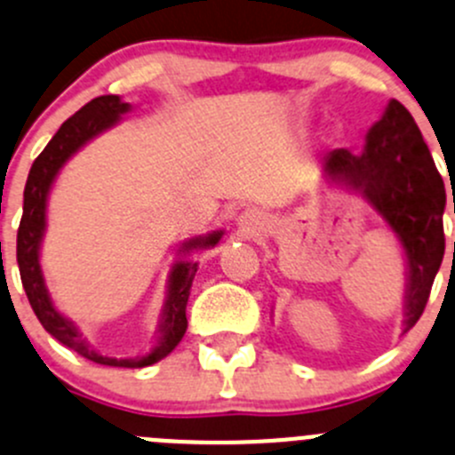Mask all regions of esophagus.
Masks as SVG:
<instances>
[{
  "mask_svg": "<svg viewBox=\"0 0 455 455\" xmlns=\"http://www.w3.org/2000/svg\"><path fill=\"white\" fill-rule=\"evenodd\" d=\"M262 220L264 215L259 213V211H246V213L240 218V224L246 233H255L259 231V227H262Z\"/></svg>",
  "mask_w": 455,
  "mask_h": 455,
  "instance_id": "obj_1",
  "label": "esophagus"
}]
</instances>
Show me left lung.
<instances>
[{
    "label": "left lung",
    "mask_w": 455,
    "mask_h": 455,
    "mask_svg": "<svg viewBox=\"0 0 455 455\" xmlns=\"http://www.w3.org/2000/svg\"><path fill=\"white\" fill-rule=\"evenodd\" d=\"M326 178L363 193L389 222L409 264L404 331L420 320L444 255V182L411 113L391 100L367 133L363 153L335 148L324 160Z\"/></svg>",
    "instance_id": "obj_1"
}]
</instances>
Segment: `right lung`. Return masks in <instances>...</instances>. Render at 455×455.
<instances>
[{
	"instance_id": "add662e5",
	"label": "right lung",
	"mask_w": 455,
	"mask_h": 455,
	"mask_svg": "<svg viewBox=\"0 0 455 455\" xmlns=\"http://www.w3.org/2000/svg\"><path fill=\"white\" fill-rule=\"evenodd\" d=\"M131 108V104L122 101L117 95H101L88 101L86 106L75 113L73 117L60 126L51 142L46 144L37 160L30 166L28 180H26L24 188V213H21L20 228H17V264H20L21 284H24L28 302L33 307L35 315L42 322L44 329L60 339L61 345L73 349L82 358L91 360V363L106 364V367H124V369H140L148 367V364L160 363L162 358L171 354L187 333V302L188 293H191L193 277H196L197 264L196 262H178L171 271L169 280V299L164 307V317L160 324V345L147 354L144 358L138 360H117V358H104L97 351H92L86 345V339L82 338L73 322L66 320L64 315L55 311L51 298H48L46 284H44L42 268H39V242H42L44 227H46V197L51 191V184L64 162L77 151L82 144L95 138L104 129L116 124L120 120L122 113ZM222 237V231L211 233L209 237H197L187 244V249H196V246H215Z\"/></svg>"
}]
</instances>
